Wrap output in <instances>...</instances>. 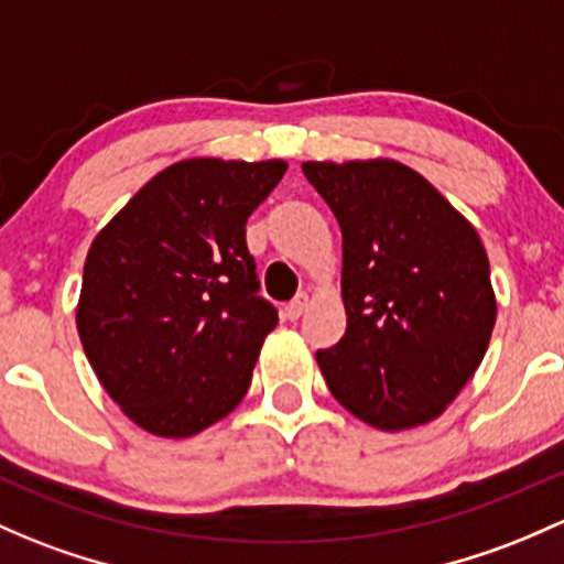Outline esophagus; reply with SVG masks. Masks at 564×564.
<instances>
[{
	"label": "esophagus",
	"mask_w": 564,
	"mask_h": 564,
	"mask_svg": "<svg viewBox=\"0 0 564 564\" xmlns=\"http://www.w3.org/2000/svg\"><path fill=\"white\" fill-rule=\"evenodd\" d=\"M305 311H307V294H300V297L286 302V307H283V316H286L289 322H297Z\"/></svg>",
	"instance_id": "esophagus-1"
}]
</instances>
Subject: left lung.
<instances>
[{
    "label": "left lung",
    "instance_id": "left-lung-1",
    "mask_svg": "<svg viewBox=\"0 0 564 564\" xmlns=\"http://www.w3.org/2000/svg\"><path fill=\"white\" fill-rule=\"evenodd\" d=\"M343 232L346 335L316 361L337 402L383 432L441 416L481 365L497 318L473 224L391 159L305 162Z\"/></svg>",
    "mask_w": 564,
    "mask_h": 564
}]
</instances>
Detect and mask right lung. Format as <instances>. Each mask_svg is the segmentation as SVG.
<instances>
[{"mask_svg": "<svg viewBox=\"0 0 564 564\" xmlns=\"http://www.w3.org/2000/svg\"><path fill=\"white\" fill-rule=\"evenodd\" d=\"M289 164L186 159L153 175L94 237L78 335L134 424L192 437L251 387L278 311L259 297L246 221Z\"/></svg>", "mask_w": 564, "mask_h": 564, "instance_id": "right-lung-1", "label": "right lung"}]
</instances>
